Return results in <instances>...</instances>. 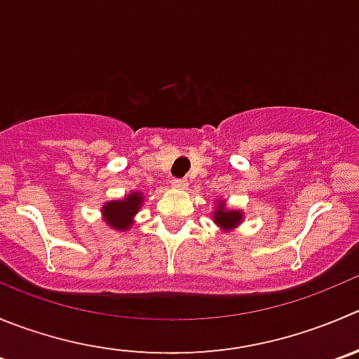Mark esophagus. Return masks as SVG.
I'll use <instances>...</instances> for the list:
<instances>
[{"mask_svg": "<svg viewBox=\"0 0 359 359\" xmlns=\"http://www.w3.org/2000/svg\"><path fill=\"white\" fill-rule=\"evenodd\" d=\"M172 189H177V190H185L187 187H189V182L187 180H182V177H176V180H172Z\"/></svg>", "mask_w": 359, "mask_h": 359, "instance_id": "obj_1", "label": "esophagus"}]
</instances>
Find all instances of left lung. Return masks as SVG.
<instances>
[{"mask_svg": "<svg viewBox=\"0 0 359 359\" xmlns=\"http://www.w3.org/2000/svg\"><path fill=\"white\" fill-rule=\"evenodd\" d=\"M245 213L243 210H236V208H227V201L217 199L215 201L213 210V222L220 227L222 233H233L243 224Z\"/></svg>", "mask_w": 359, "mask_h": 359, "instance_id": "left-lung-1", "label": "left lung"}]
</instances>
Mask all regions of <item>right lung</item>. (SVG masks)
Here are the masks:
<instances>
[{
    "mask_svg": "<svg viewBox=\"0 0 359 359\" xmlns=\"http://www.w3.org/2000/svg\"><path fill=\"white\" fill-rule=\"evenodd\" d=\"M144 203V194L139 190H132L125 197L116 201H107L102 206V220L107 227L118 233H125L135 224V215Z\"/></svg>",
    "mask_w": 359,
    "mask_h": 359,
    "instance_id": "add662e5",
    "label": "right lung"
}]
</instances>
